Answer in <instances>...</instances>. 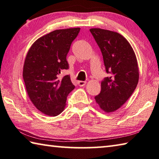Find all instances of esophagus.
<instances>
[{"instance_id": "1", "label": "esophagus", "mask_w": 159, "mask_h": 159, "mask_svg": "<svg viewBox=\"0 0 159 159\" xmlns=\"http://www.w3.org/2000/svg\"><path fill=\"white\" fill-rule=\"evenodd\" d=\"M77 83H78V85L80 86V87H83V86H84L86 84L87 82H85V81H78Z\"/></svg>"}]
</instances>
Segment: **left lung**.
<instances>
[{"instance_id": "left-lung-1", "label": "left lung", "mask_w": 159, "mask_h": 159, "mask_svg": "<svg viewBox=\"0 0 159 159\" xmlns=\"http://www.w3.org/2000/svg\"><path fill=\"white\" fill-rule=\"evenodd\" d=\"M102 53L106 72L95 100L100 108L111 113L121 107L131 97L139 80L136 56L125 38L120 34L99 28L90 29Z\"/></svg>"}]
</instances>
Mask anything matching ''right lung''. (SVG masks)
I'll use <instances>...</instances> for the list:
<instances>
[{"label": "right lung", "mask_w": 159, "mask_h": 159, "mask_svg": "<svg viewBox=\"0 0 159 159\" xmlns=\"http://www.w3.org/2000/svg\"><path fill=\"white\" fill-rule=\"evenodd\" d=\"M80 28L51 32L38 39L26 56L23 79L29 97L39 111L50 116L63 111L67 97L75 89L70 75L58 79L69 68L66 57Z\"/></svg>", "instance_id": "obj_1"}]
</instances>
